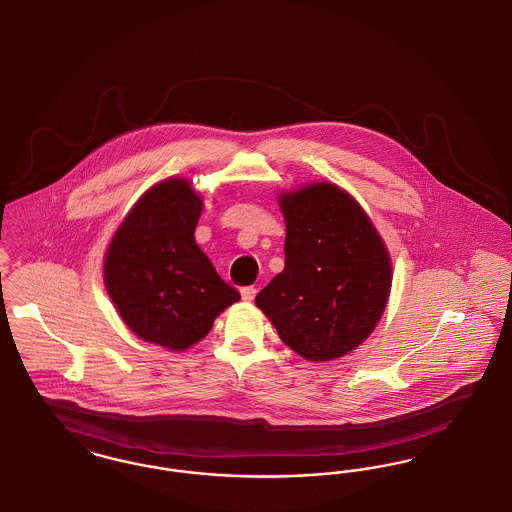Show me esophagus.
Masks as SVG:
<instances>
[{"instance_id":"34e87169","label":"esophagus","mask_w":512,"mask_h":512,"mask_svg":"<svg viewBox=\"0 0 512 512\" xmlns=\"http://www.w3.org/2000/svg\"><path fill=\"white\" fill-rule=\"evenodd\" d=\"M241 296H243V300H246V302H252L254 300V296H256V287H243L241 289Z\"/></svg>"}]
</instances>
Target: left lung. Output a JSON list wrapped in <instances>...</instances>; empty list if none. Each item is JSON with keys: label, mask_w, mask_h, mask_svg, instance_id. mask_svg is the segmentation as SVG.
Returning <instances> with one entry per match:
<instances>
[{"label": "left lung", "mask_w": 512, "mask_h": 512, "mask_svg": "<svg viewBox=\"0 0 512 512\" xmlns=\"http://www.w3.org/2000/svg\"><path fill=\"white\" fill-rule=\"evenodd\" d=\"M279 206L287 225L285 269L256 304L302 358H339L374 331L385 310L389 252L358 202L333 183L285 192Z\"/></svg>", "instance_id": "8db88e82"}]
</instances>
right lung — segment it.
<instances>
[{
  "instance_id": "obj_1",
  "label": "right lung",
  "mask_w": 512,
  "mask_h": 512,
  "mask_svg": "<svg viewBox=\"0 0 512 512\" xmlns=\"http://www.w3.org/2000/svg\"><path fill=\"white\" fill-rule=\"evenodd\" d=\"M202 200L187 179L144 192L109 243L104 283L123 322L140 339L187 350L241 295L194 241Z\"/></svg>"
}]
</instances>
